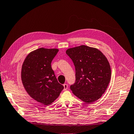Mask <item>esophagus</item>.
Wrapping results in <instances>:
<instances>
[{
  "mask_svg": "<svg viewBox=\"0 0 134 134\" xmlns=\"http://www.w3.org/2000/svg\"><path fill=\"white\" fill-rule=\"evenodd\" d=\"M63 86H64V91H66L68 89V85L66 83H64L63 85Z\"/></svg>",
  "mask_w": 134,
  "mask_h": 134,
  "instance_id": "obj_1",
  "label": "esophagus"
}]
</instances>
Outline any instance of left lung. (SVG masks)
Wrapping results in <instances>:
<instances>
[{"instance_id": "8db88e82", "label": "left lung", "mask_w": 134, "mask_h": 134, "mask_svg": "<svg viewBox=\"0 0 134 134\" xmlns=\"http://www.w3.org/2000/svg\"><path fill=\"white\" fill-rule=\"evenodd\" d=\"M75 67L76 81L70 89L88 104L100 99L109 85L111 70L106 57L98 49L81 45L66 50Z\"/></svg>"}]
</instances>
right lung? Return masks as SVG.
<instances>
[{
	"instance_id": "add662e5",
	"label": "right lung",
	"mask_w": 134,
	"mask_h": 134,
	"mask_svg": "<svg viewBox=\"0 0 134 134\" xmlns=\"http://www.w3.org/2000/svg\"><path fill=\"white\" fill-rule=\"evenodd\" d=\"M58 51L38 48L28 54L22 65L21 79L25 91L44 105L52 104L64 89L51 67V62Z\"/></svg>"
}]
</instances>
